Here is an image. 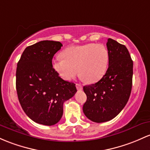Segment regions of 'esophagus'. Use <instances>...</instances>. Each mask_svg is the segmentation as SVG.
<instances>
[{
  "label": "esophagus",
  "instance_id": "34e87169",
  "mask_svg": "<svg viewBox=\"0 0 150 150\" xmlns=\"http://www.w3.org/2000/svg\"><path fill=\"white\" fill-rule=\"evenodd\" d=\"M76 88H77V90H83V86H82L81 85H80V84H76Z\"/></svg>",
  "mask_w": 150,
  "mask_h": 150
}]
</instances>
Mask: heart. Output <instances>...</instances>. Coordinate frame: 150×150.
<instances>
[{
    "label": "heart",
    "instance_id": "obj_1",
    "mask_svg": "<svg viewBox=\"0 0 150 150\" xmlns=\"http://www.w3.org/2000/svg\"><path fill=\"white\" fill-rule=\"evenodd\" d=\"M62 55L63 58L57 57L52 61V67L66 81L72 80L80 72L88 83H96L104 76L109 62L108 51L101 44L70 46Z\"/></svg>",
    "mask_w": 150,
    "mask_h": 150
}]
</instances>
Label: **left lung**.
<instances>
[{
    "label": "left lung",
    "mask_w": 150,
    "mask_h": 150,
    "mask_svg": "<svg viewBox=\"0 0 150 150\" xmlns=\"http://www.w3.org/2000/svg\"><path fill=\"white\" fill-rule=\"evenodd\" d=\"M109 65L98 83L83 87L87 100L83 105L85 116L95 122H104L115 117L125 108L132 85L133 61L127 48L108 38Z\"/></svg>",
    "instance_id": "obj_1"
}]
</instances>
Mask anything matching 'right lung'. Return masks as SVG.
Instances as JSON below:
<instances>
[{
    "instance_id": "add662e5",
    "label": "right lung",
    "mask_w": 150,
    "mask_h": 150,
    "mask_svg": "<svg viewBox=\"0 0 150 150\" xmlns=\"http://www.w3.org/2000/svg\"><path fill=\"white\" fill-rule=\"evenodd\" d=\"M61 42L42 40L26 47L18 62L16 90L20 104L33 121L53 125L61 119L63 103L76 93L75 84L65 81L52 67Z\"/></svg>"
}]
</instances>
